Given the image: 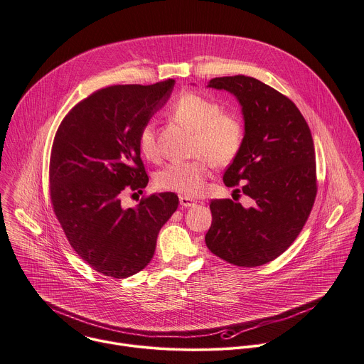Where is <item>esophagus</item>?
<instances>
[{"label":"esophagus","mask_w":364,"mask_h":364,"mask_svg":"<svg viewBox=\"0 0 364 364\" xmlns=\"http://www.w3.org/2000/svg\"><path fill=\"white\" fill-rule=\"evenodd\" d=\"M180 204H181L183 207H193V205L197 204V201L193 200V198H190V197H187V196H181V197H180Z\"/></svg>","instance_id":"obj_1"}]
</instances>
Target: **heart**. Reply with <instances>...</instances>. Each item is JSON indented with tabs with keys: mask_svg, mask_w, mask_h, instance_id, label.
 Segmentation results:
<instances>
[{
	"mask_svg": "<svg viewBox=\"0 0 364 364\" xmlns=\"http://www.w3.org/2000/svg\"><path fill=\"white\" fill-rule=\"evenodd\" d=\"M170 116L194 130L190 161H173L156 174V184L161 190L184 196L204 193L211 174V164L225 167L240 154L245 129L242 120L231 112H223V106L203 95L187 92L178 96L168 110ZM137 144L141 154L150 160L157 159L156 124L153 120L143 123L137 133Z\"/></svg>",
	"mask_w": 364,
	"mask_h": 364,
	"instance_id": "1",
	"label": "heart"
}]
</instances>
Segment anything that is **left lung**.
<instances>
[{
	"mask_svg": "<svg viewBox=\"0 0 364 364\" xmlns=\"http://www.w3.org/2000/svg\"><path fill=\"white\" fill-rule=\"evenodd\" d=\"M210 87L237 96L245 120L244 144L224 173L227 187L244 183L254 204L230 198L210 204L208 250L244 268L268 264L284 254L306 224L318 193L311 129L296 105L261 80L235 75L214 77Z\"/></svg>",
	"mask_w": 364,
	"mask_h": 364,
	"instance_id": "1",
	"label": "left lung"
}]
</instances>
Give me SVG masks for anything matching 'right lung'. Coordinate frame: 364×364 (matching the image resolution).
Here are the masks:
<instances>
[{"mask_svg": "<svg viewBox=\"0 0 364 364\" xmlns=\"http://www.w3.org/2000/svg\"><path fill=\"white\" fill-rule=\"evenodd\" d=\"M174 79L114 85L76 103L50 149L49 197L66 240L96 272L123 279L144 269L157 235L178 207L174 193L143 196L122 208L123 191L143 193L149 176L137 133L168 99Z\"/></svg>", "mask_w": 364, "mask_h": 364, "instance_id": "add662e5", "label": "right lung"}]
</instances>
